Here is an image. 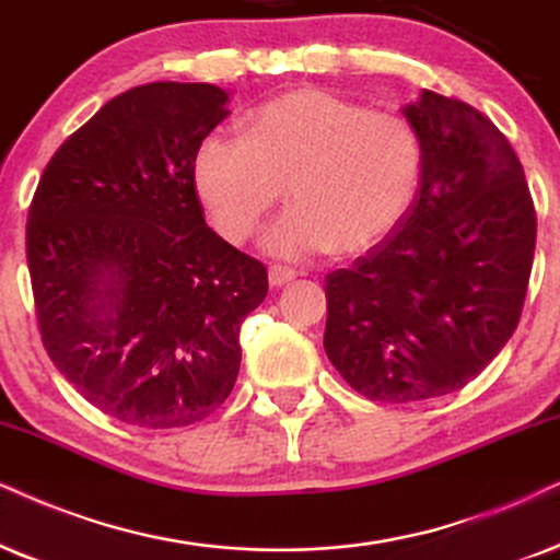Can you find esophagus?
Masks as SVG:
<instances>
[{"label":"esophagus","instance_id":"1","mask_svg":"<svg viewBox=\"0 0 560 560\" xmlns=\"http://www.w3.org/2000/svg\"><path fill=\"white\" fill-rule=\"evenodd\" d=\"M294 271L292 268H284V266H271L268 268V281H271V287H284L289 281L294 279Z\"/></svg>","mask_w":560,"mask_h":560}]
</instances>
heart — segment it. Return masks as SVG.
<instances>
[{"instance_id": "1", "label": "heart", "mask_w": 560, "mask_h": 560, "mask_svg": "<svg viewBox=\"0 0 560 560\" xmlns=\"http://www.w3.org/2000/svg\"><path fill=\"white\" fill-rule=\"evenodd\" d=\"M421 173V137L408 118L317 88L264 103L245 133L211 131L194 158L198 198L230 243H245L287 186L294 203L264 235L281 260L377 245L406 217Z\"/></svg>"}]
</instances>
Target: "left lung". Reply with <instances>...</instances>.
Wrapping results in <instances>:
<instances>
[{"mask_svg":"<svg viewBox=\"0 0 560 560\" xmlns=\"http://www.w3.org/2000/svg\"><path fill=\"white\" fill-rule=\"evenodd\" d=\"M423 147L398 228L325 276V353L357 393L419 402L463 390L520 323L537 217L525 170L483 113L423 90L402 108Z\"/></svg>","mask_w":560,"mask_h":560,"instance_id":"8db88e82","label":"left lung"}]
</instances>
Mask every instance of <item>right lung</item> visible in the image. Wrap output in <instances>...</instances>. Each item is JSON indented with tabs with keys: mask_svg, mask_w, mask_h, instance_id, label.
Segmentation results:
<instances>
[{
	"mask_svg": "<svg viewBox=\"0 0 560 560\" xmlns=\"http://www.w3.org/2000/svg\"><path fill=\"white\" fill-rule=\"evenodd\" d=\"M207 82L116 95L48 162L25 253L44 349L92 406L141 429L203 421L235 387L260 260L203 222L194 158L228 118Z\"/></svg>",
	"mask_w": 560,
	"mask_h": 560,
	"instance_id": "obj_1",
	"label": "right lung"
}]
</instances>
